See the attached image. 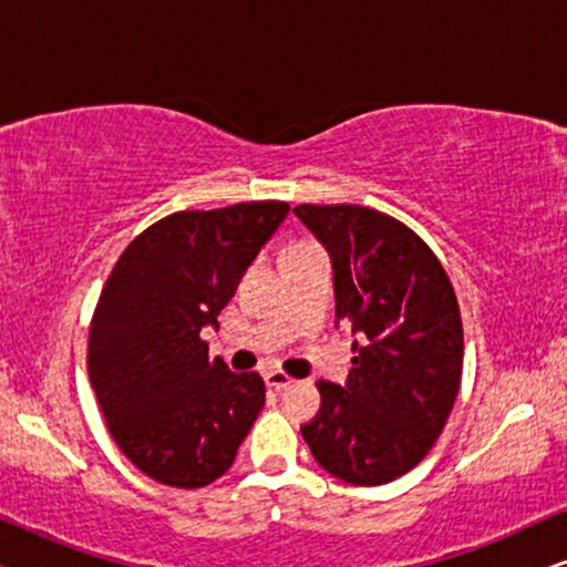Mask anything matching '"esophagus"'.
Instances as JSON below:
<instances>
[{
  "label": "esophagus",
  "instance_id": "1",
  "mask_svg": "<svg viewBox=\"0 0 567 567\" xmlns=\"http://www.w3.org/2000/svg\"><path fill=\"white\" fill-rule=\"evenodd\" d=\"M266 384L270 386V390L281 392V390H286V386L293 384V379L289 374H284V371L274 369V371H268V374H266Z\"/></svg>",
  "mask_w": 567,
  "mask_h": 567
}]
</instances>
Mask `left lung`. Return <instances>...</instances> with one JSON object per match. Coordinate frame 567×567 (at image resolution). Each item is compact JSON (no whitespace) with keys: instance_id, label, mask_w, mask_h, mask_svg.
<instances>
[{"instance_id":"1","label":"left lung","mask_w":567,"mask_h":567,"mask_svg":"<svg viewBox=\"0 0 567 567\" xmlns=\"http://www.w3.org/2000/svg\"><path fill=\"white\" fill-rule=\"evenodd\" d=\"M293 214L328 250L338 324L359 338L348 382H317L322 408L301 436L343 483H392L431 452L460 392L452 281L413 229L374 208L301 204Z\"/></svg>"}]
</instances>
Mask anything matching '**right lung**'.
I'll return each mask as SVG.
<instances>
[{
    "instance_id": "add662e5",
    "label": "right lung",
    "mask_w": 567,
    "mask_h": 567,
    "mask_svg": "<svg viewBox=\"0 0 567 567\" xmlns=\"http://www.w3.org/2000/svg\"><path fill=\"white\" fill-rule=\"evenodd\" d=\"M289 214L284 200L177 212L115 262L90 324L87 367L121 452L169 487H204L235 462L266 405L260 374L208 361L204 328Z\"/></svg>"
}]
</instances>
